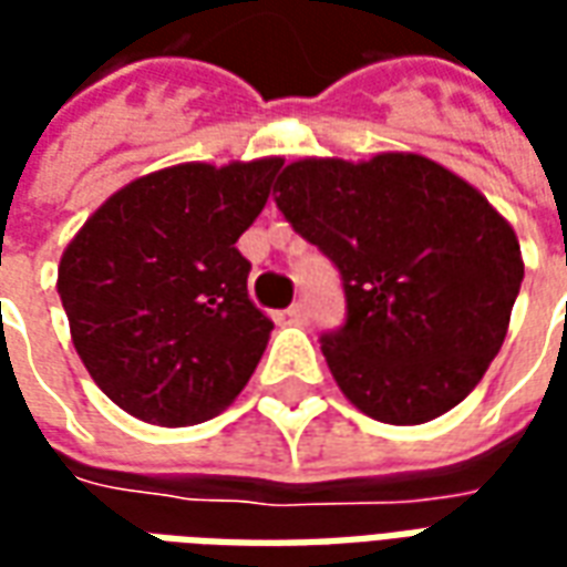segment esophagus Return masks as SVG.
<instances>
[{
    "instance_id": "34e87169",
    "label": "esophagus",
    "mask_w": 567,
    "mask_h": 567,
    "mask_svg": "<svg viewBox=\"0 0 567 567\" xmlns=\"http://www.w3.org/2000/svg\"><path fill=\"white\" fill-rule=\"evenodd\" d=\"M288 319L295 321V324H307L309 321V307L303 303V300H297V303H291L288 307Z\"/></svg>"
}]
</instances>
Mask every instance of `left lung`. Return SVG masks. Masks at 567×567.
I'll use <instances>...</instances> for the list:
<instances>
[{"instance_id": "left-lung-1", "label": "left lung", "mask_w": 567, "mask_h": 567, "mask_svg": "<svg viewBox=\"0 0 567 567\" xmlns=\"http://www.w3.org/2000/svg\"><path fill=\"white\" fill-rule=\"evenodd\" d=\"M276 206L340 272L346 321L321 352L352 404L422 425L462 404L507 337L525 267L513 227L419 154L297 161Z\"/></svg>"}]
</instances>
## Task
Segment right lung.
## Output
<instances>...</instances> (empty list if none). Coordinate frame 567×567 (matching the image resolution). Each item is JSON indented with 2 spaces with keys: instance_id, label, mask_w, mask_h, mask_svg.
<instances>
[{
  "instance_id": "add662e5",
  "label": "right lung",
  "mask_w": 567,
  "mask_h": 567,
  "mask_svg": "<svg viewBox=\"0 0 567 567\" xmlns=\"http://www.w3.org/2000/svg\"><path fill=\"white\" fill-rule=\"evenodd\" d=\"M282 161L182 163L130 182L60 260L56 295L84 368L130 416L206 422L246 389L272 321L248 300L236 239Z\"/></svg>"
}]
</instances>
